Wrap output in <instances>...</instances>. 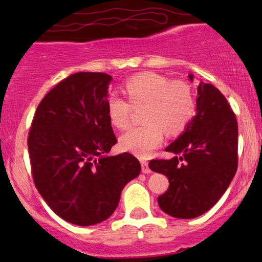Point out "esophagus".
<instances>
[{
  "label": "esophagus",
  "instance_id": "34e87169",
  "mask_svg": "<svg viewBox=\"0 0 262 262\" xmlns=\"http://www.w3.org/2000/svg\"><path fill=\"white\" fill-rule=\"evenodd\" d=\"M140 165H141V171H143L144 173H150L151 172V170H150L149 167V162L146 160H140Z\"/></svg>",
  "mask_w": 262,
  "mask_h": 262
}]
</instances>
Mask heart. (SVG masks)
Here are the masks:
<instances>
[{"label":"heart","instance_id":"obj_1","mask_svg":"<svg viewBox=\"0 0 262 262\" xmlns=\"http://www.w3.org/2000/svg\"><path fill=\"white\" fill-rule=\"evenodd\" d=\"M124 98L111 96L107 100L108 121L124 130L130 124L132 112L141 110L144 124L132 128L119 139V148L139 158H148L169 135L182 133L196 113L191 87L185 81L171 80L155 73L138 74L123 85Z\"/></svg>","mask_w":262,"mask_h":262}]
</instances>
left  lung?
Here are the masks:
<instances>
[{
  "mask_svg": "<svg viewBox=\"0 0 262 262\" xmlns=\"http://www.w3.org/2000/svg\"><path fill=\"white\" fill-rule=\"evenodd\" d=\"M193 80V75H189ZM197 114L179 139L166 148L170 160L154 159L149 167L169 179L158 197L160 208L175 218L203 214L227 191L237 169L236 117L224 95L210 83L197 87Z\"/></svg>",
  "mask_w": 262,
  "mask_h": 262,
  "instance_id": "1",
  "label": "left lung"
}]
</instances>
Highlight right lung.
Here are the masks:
<instances>
[{"instance_id": "1", "label": "right lung", "mask_w": 262, "mask_h": 262, "mask_svg": "<svg viewBox=\"0 0 262 262\" xmlns=\"http://www.w3.org/2000/svg\"><path fill=\"white\" fill-rule=\"evenodd\" d=\"M111 80L104 73L61 80L39 103L28 134L38 192L60 218L82 227L111 217L141 169L129 152L106 156L117 143L107 117Z\"/></svg>"}]
</instances>
